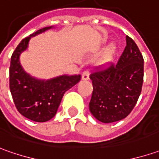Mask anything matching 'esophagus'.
I'll use <instances>...</instances> for the list:
<instances>
[{
    "label": "esophagus",
    "mask_w": 159,
    "mask_h": 159,
    "mask_svg": "<svg viewBox=\"0 0 159 159\" xmlns=\"http://www.w3.org/2000/svg\"><path fill=\"white\" fill-rule=\"evenodd\" d=\"M89 76H90V72H89V70H85V71L83 72V74H82V79L88 80L89 79Z\"/></svg>",
    "instance_id": "obj_1"
}]
</instances>
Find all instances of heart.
<instances>
[{
    "label": "heart",
    "instance_id": "heart-1",
    "mask_svg": "<svg viewBox=\"0 0 159 159\" xmlns=\"http://www.w3.org/2000/svg\"><path fill=\"white\" fill-rule=\"evenodd\" d=\"M114 52H115V46H114L113 44L109 45V46L105 49V52L103 53V62H108V61L112 59Z\"/></svg>",
    "mask_w": 159,
    "mask_h": 159
}]
</instances>
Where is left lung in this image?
I'll list each match as a JSON object with an SVG mask.
<instances>
[{
  "instance_id": "left-lung-1",
  "label": "left lung",
  "mask_w": 159,
  "mask_h": 159,
  "mask_svg": "<svg viewBox=\"0 0 159 159\" xmlns=\"http://www.w3.org/2000/svg\"><path fill=\"white\" fill-rule=\"evenodd\" d=\"M127 46L116 65L91 73L93 91L89 107L104 123L126 118L139 98L143 82V58L134 41L126 37Z\"/></svg>"
}]
</instances>
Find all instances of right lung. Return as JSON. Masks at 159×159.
Here are the masks:
<instances>
[{
	"label": "right lung",
	"instance_id": "right-lung-1",
	"mask_svg": "<svg viewBox=\"0 0 159 159\" xmlns=\"http://www.w3.org/2000/svg\"><path fill=\"white\" fill-rule=\"evenodd\" d=\"M52 28L45 27L25 38L12 53L9 67V89L17 111L36 122L51 120L58 110L64 93L75 85L80 75H63L49 80L37 79L26 73L20 64L21 52L28 47L31 37Z\"/></svg>",
	"mask_w": 159,
	"mask_h": 159
}]
</instances>
